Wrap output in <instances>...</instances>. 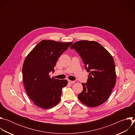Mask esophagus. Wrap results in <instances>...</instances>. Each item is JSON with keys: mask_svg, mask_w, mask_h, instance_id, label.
I'll list each match as a JSON object with an SVG mask.
<instances>
[{"mask_svg": "<svg viewBox=\"0 0 135 135\" xmlns=\"http://www.w3.org/2000/svg\"><path fill=\"white\" fill-rule=\"evenodd\" d=\"M68 83H70V84H74L75 82V81H70V80H68Z\"/></svg>", "mask_w": 135, "mask_h": 135, "instance_id": "1", "label": "esophagus"}]
</instances>
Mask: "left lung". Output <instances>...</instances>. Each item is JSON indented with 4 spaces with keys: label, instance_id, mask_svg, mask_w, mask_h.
<instances>
[{
    "label": "left lung",
    "instance_id": "left-lung-1",
    "mask_svg": "<svg viewBox=\"0 0 135 135\" xmlns=\"http://www.w3.org/2000/svg\"><path fill=\"white\" fill-rule=\"evenodd\" d=\"M81 55L85 69L89 73L86 83H82L83 91L78 94L85 105L97 107L105 103L117 81L114 59L101 44L95 41H80L70 47Z\"/></svg>",
    "mask_w": 135,
    "mask_h": 135
}]
</instances>
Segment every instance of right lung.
Returning <instances> with one entry per match:
<instances>
[{
    "mask_svg": "<svg viewBox=\"0 0 135 135\" xmlns=\"http://www.w3.org/2000/svg\"><path fill=\"white\" fill-rule=\"evenodd\" d=\"M72 42L43 40L27 55L22 67L24 86L29 98L38 107L51 108L60 101L62 88L66 80L51 78L57 59Z\"/></svg>",
    "mask_w": 135,
    "mask_h": 135,
    "instance_id": "obj_1",
    "label": "right lung"
}]
</instances>
